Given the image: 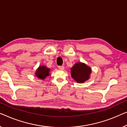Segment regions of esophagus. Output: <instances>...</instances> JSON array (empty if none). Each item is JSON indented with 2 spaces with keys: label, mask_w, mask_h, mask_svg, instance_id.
Masks as SVG:
<instances>
[{
  "label": "esophagus",
  "mask_w": 127,
  "mask_h": 127,
  "mask_svg": "<svg viewBox=\"0 0 127 127\" xmlns=\"http://www.w3.org/2000/svg\"><path fill=\"white\" fill-rule=\"evenodd\" d=\"M64 66H63V65H59V66H58V68L59 69H60V70H63V69H64Z\"/></svg>",
  "instance_id": "1"
}]
</instances>
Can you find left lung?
<instances>
[{
  "instance_id": "1",
  "label": "left lung",
  "mask_w": 127,
  "mask_h": 127,
  "mask_svg": "<svg viewBox=\"0 0 127 127\" xmlns=\"http://www.w3.org/2000/svg\"><path fill=\"white\" fill-rule=\"evenodd\" d=\"M71 76L77 83H84L90 77L91 68L82 63L75 64L71 69Z\"/></svg>"
}]
</instances>
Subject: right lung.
Here are the masks:
<instances>
[{"label":"right lung","instance_id":"add662e5","mask_svg":"<svg viewBox=\"0 0 127 127\" xmlns=\"http://www.w3.org/2000/svg\"><path fill=\"white\" fill-rule=\"evenodd\" d=\"M49 72H50V69L48 68L45 67V66L41 65L36 70L35 75L38 78L44 79L45 78V77L48 76L49 75Z\"/></svg>","mask_w":127,"mask_h":127}]
</instances>
